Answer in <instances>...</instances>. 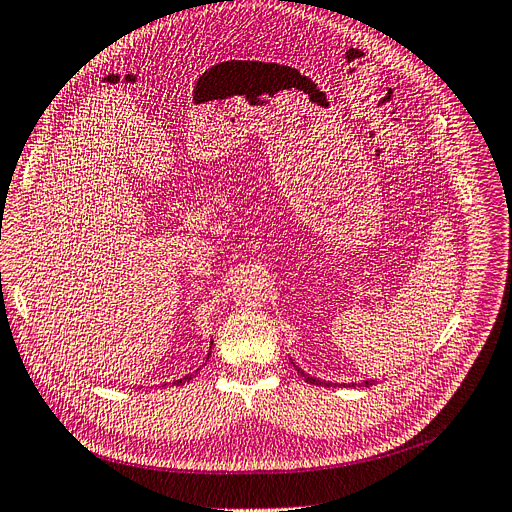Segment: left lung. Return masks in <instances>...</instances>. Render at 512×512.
I'll use <instances>...</instances> for the list:
<instances>
[{"label":"left lung","mask_w":512,"mask_h":512,"mask_svg":"<svg viewBox=\"0 0 512 512\" xmlns=\"http://www.w3.org/2000/svg\"><path fill=\"white\" fill-rule=\"evenodd\" d=\"M293 367L297 369V373H299L301 377H304V380H306L308 384H314V386H323V384H325L327 388L331 386V384H327V382H320V380H316V377H310V375H308L306 371H301V369H299V367H297L295 363H293ZM373 384H375V380H367V382H363V384H358V386H367V388H369V386H373ZM352 386H356V384H352Z\"/></svg>","instance_id":"8db88e82"}]
</instances>
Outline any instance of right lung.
<instances>
[{
  "mask_svg": "<svg viewBox=\"0 0 512 512\" xmlns=\"http://www.w3.org/2000/svg\"><path fill=\"white\" fill-rule=\"evenodd\" d=\"M211 344H213V342H211ZM206 358H208V356H206ZM198 371H200V369H198ZM198 371H194V373H189V375L181 377V380H175V382H173V386H183L185 382H189V380H192V377H194V375H196ZM166 386H170V382H166V384H164V388H166Z\"/></svg>",
  "mask_w": 512,
  "mask_h": 512,
  "instance_id": "1",
  "label": "right lung"
}]
</instances>
